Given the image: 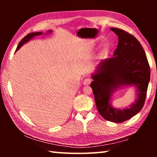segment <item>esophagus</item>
<instances>
[{"label": "esophagus", "instance_id": "1", "mask_svg": "<svg viewBox=\"0 0 157 157\" xmlns=\"http://www.w3.org/2000/svg\"><path fill=\"white\" fill-rule=\"evenodd\" d=\"M91 79H90V78H86L84 80L83 84H84V85H89V84H91Z\"/></svg>", "mask_w": 157, "mask_h": 157}]
</instances>
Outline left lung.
<instances>
[{
	"mask_svg": "<svg viewBox=\"0 0 157 157\" xmlns=\"http://www.w3.org/2000/svg\"><path fill=\"white\" fill-rule=\"evenodd\" d=\"M118 36V44L112 57L102 60L92 75L91 83L95 105L105 120L123 123L132 118L144 105L150 68L146 54L136 38L127 32L112 28ZM134 86L137 89L138 98L129 108L115 109L110 104L112 93L122 86Z\"/></svg>",
	"mask_w": 157,
	"mask_h": 157,
	"instance_id": "1",
	"label": "left lung"
}]
</instances>
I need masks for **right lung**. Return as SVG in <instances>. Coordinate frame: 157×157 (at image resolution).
<instances>
[{
  "label": "right lung",
  "instance_id": "add662e5",
  "mask_svg": "<svg viewBox=\"0 0 157 157\" xmlns=\"http://www.w3.org/2000/svg\"><path fill=\"white\" fill-rule=\"evenodd\" d=\"M49 33H51V31L49 30ZM41 34H42V33L41 32H39V33H30L26 35L24 38H23L22 40H21L20 41L19 44H18V46H17V48L16 50H18V49L20 48L23 46V44H24L25 43H26V42H28V41H30V39L32 38H33L34 36H39V35H41Z\"/></svg>",
  "mask_w": 157,
  "mask_h": 157
}]
</instances>
